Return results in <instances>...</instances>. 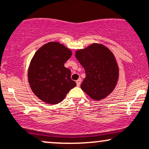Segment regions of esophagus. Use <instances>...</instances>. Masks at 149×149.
Segmentation results:
<instances>
[{
  "mask_svg": "<svg viewBox=\"0 0 149 149\" xmlns=\"http://www.w3.org/2000/svg\"><path fill=\"white\" fill-rule=\"evenodd\" d=\"M81 81H82L81 78H79V79L76 80V85H77V86H78V87H79V86L80 85V83H81Z\"/></svg>",
  "mask_w": 149,
  "mask_h": 149,
  "instance_id": "1",
  "label": "esophagus"
}]
</instances>
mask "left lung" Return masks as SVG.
I'll return each instance as SVG.
<instances>
[{
	"mask_svg": "<svg viewBox=\"0 0 149 149\" xmlns=\"http://www.w3.org/2000/svg\"><path fill=\"white\" fill-rule=\"evenodd\" d=\"M76 57L85 70L86 77L81 89L92 99L98 101L113 91L119 77L117 64L108 48L93 44L85 49L78 50Z\"/></svg>",
	"mask_w": 149,
	"mask_h": 149,
	"instance_id": "8db88e82",
	"label": "left lung"
}]
</instances>
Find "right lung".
<instances>
[{"instance_id": "right-lung-1", "label": "right lung", "mask_w": 149, "mask_h": 149, "mask_svg": "<svg viewBox=\"0 0 149 149\" xmlns=\"http://www.w3.org/2000/svg\"><path fill=\"white\" fill-rule=\"evenodd\" d=\"M71 51L58 42H49L35 53L28 69L32 90L39 99L49 104L60 103L76 86L71 78V71L64 63Z\"/></svg>"}]
</instances>
